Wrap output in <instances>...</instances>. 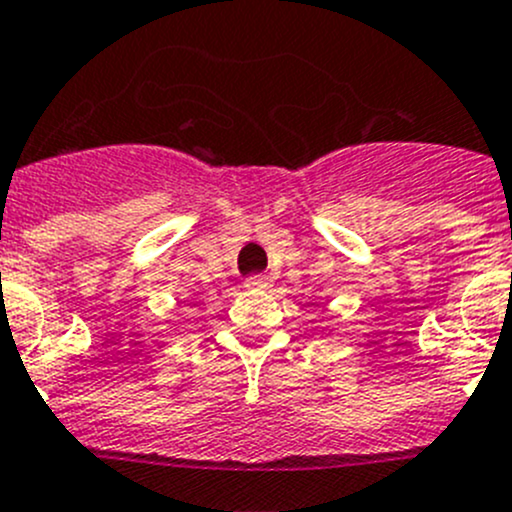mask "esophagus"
Wrapping results in <instances>:
<instances>
[{"label":"esophagus","instance_id":"34e87169","mask_svg":"<svg viewBox=\"0 0 512 512\" xmlns=\"http://www.w3.org/2000/svg\"><path fill=\"white\" fill-rule=\"evenodd\" d=\"M270 275H250L245 280V287L247 289H267L270 287Z\"/></svg>","mask_w":512,"mask_h":512}]
</instances>
